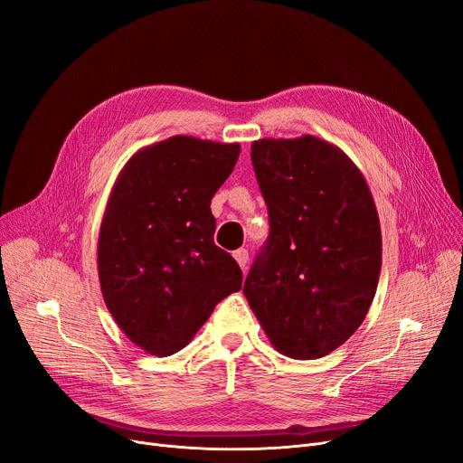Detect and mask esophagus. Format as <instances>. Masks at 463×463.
<instances>
[{
    "mask_svg": "<svg viewBox=\"0 0 463 463\" xmlns=\"http://www.w3.org/2000/svg\"><path fill=\"white\" fill-rule=\"evenodd\" d=\"M232 257L236 259V262L240 264V269H241V270H246V269H248V259H250V255H248V250L240 248V250H236V251L232 253Z\"/></svg>",
    "mask_w": 463,
    "mask_h": 463,
    "instance_id": "34e87169",
    "label": "esophagus"
}]
</instances>
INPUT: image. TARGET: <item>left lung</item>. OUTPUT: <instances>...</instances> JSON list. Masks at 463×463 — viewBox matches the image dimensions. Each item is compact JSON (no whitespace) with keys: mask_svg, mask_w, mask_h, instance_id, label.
Masks as SVG:
<instances>
[{"mask_svg":"<svg viewBox=\"0 0 463 463\" xmlns=\"http://www.w3.org/2000/svg\"><path fill=\"white\" fill-rule=\"evenodd\" d=\"M251 163L270 236L244 295L281 354L321 358L356 332L375 297L383 240L372 191L342 148L313 135L259 138Z\"/></svg>","mask_w":463,"mask_h":463,"instance_id":"8db88e82","label":"left lung"}]
</instances>
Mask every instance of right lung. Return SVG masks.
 <instances>
[{"mask_svg": "<svg viewBox=\"0 0 463 463\" xmlns=\"http://www.w3.org/2000/svg\"><path fill=\"white\" fill-rule=\"evenodd\" d=\"M240 144L176 135L121 168L97 241L105 304L131 342L154 356L185 347L217 302L241 288L236 260L213 244L210 203Z\"/></svg>", "mask_w": 463, "mask_h": 463, "instance_id": "obj_1", "label": "right lung"}]
</instances>
